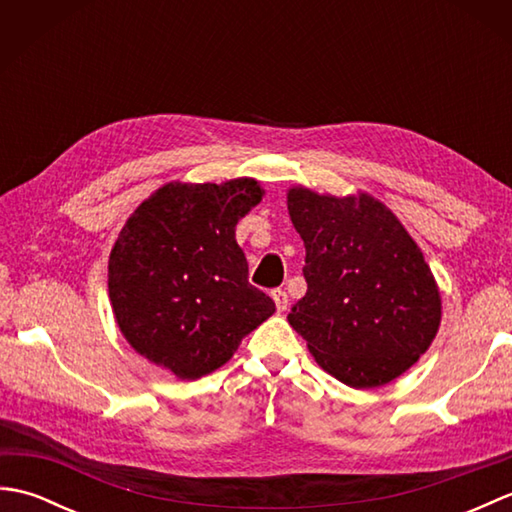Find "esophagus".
Wrapping results in <instances>:
<instances>
[{
	"mask_svg": "<svg viewBox=\"0 0 512 512\" xmlns=\"http://www.w3.org/2000/svg\"><path fill=\"white\" fill-rule=\"evenodd\" d=\"M273 301H275L277 310L284 312V310L288 308V295H286V290H281V288L273 290Z\"/></svg>",
	"mask_w": 512,
	"mask_h": 512,
	"instance_id": "34e87169",
	"label": "esophagus"
}]
</instances>
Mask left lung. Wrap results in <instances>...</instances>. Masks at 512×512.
Instances as JSON below:
<instances>
[{"label":"left lung","instance_id":"1","mask_svg":"<svg viewBox=\"0 0 512 512\" xmlns=\"http://www.w3.org/2000/svg\"><path fill=\"white\" fill-rule=\"evenodd\" d=\"M306 246L308 292L288 321L325 372L354 389L387 385L429 350L442 317L431 268L383 202L288 191Z\"/></svg>","mask_w":512,"mask_h":512}]
</instances>
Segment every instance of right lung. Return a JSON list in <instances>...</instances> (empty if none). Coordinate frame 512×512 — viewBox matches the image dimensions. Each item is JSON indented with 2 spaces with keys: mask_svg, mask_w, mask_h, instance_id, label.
<instances>
[{
  "mask_svg": "<svg viewBox=\"0 0 512 512\" xmlns=\"http://www.w3.org/2000/svg\"><path fill=\"white\" fill-rule=\"evenodd\" d=\"M253 178L169 182L125 222L107 264V288L127 343L178 378L215 372L275 312L248 284L235 226L262 202Z\"/></svg>",
  "mask_w": 512,
  "mask_h": 512,
  "instance_id": "add662e5",
  "label": "right lung"
}]
</instances>
